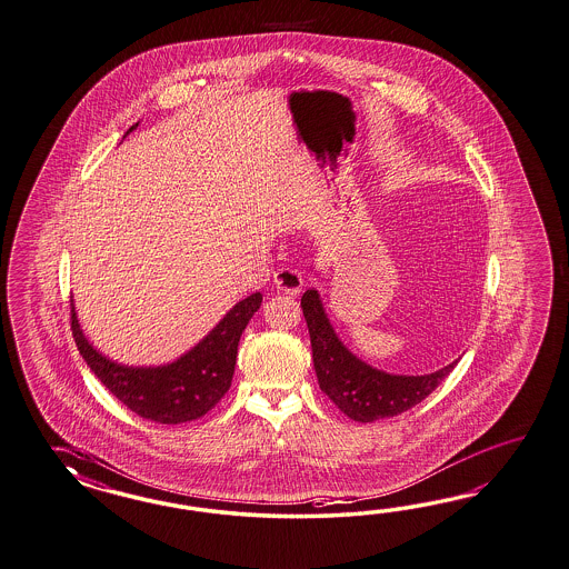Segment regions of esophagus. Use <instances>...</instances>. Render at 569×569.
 <instances>
[{
    "label": "esophagus",
    "instance_id": "34e87169",
    "mask_svg": "<svg viewBox=\"0 0 569 569\" xmlns=\"http://www.w3.org/2000/svg\"><path fill=\"white\" fill-rule=\"evenodd\" d=\"M273 283H276L279 292L300 293L302 286H305V279H302V273L298 269L281 267L273 273Z\"/></svg>",
    "mask_w": 569,
    "mask_h": 569
}]
</instances>
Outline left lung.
I'll list each match as a JSON object with an SVG mask.
<instances>
[{"label": "left lung", "mask_w": 569, "mask_h": 569, "mask_svg": "<svg viewBox=\"0 0 569 569\" xmlns=\"http://www.w3.org/2000/svg\"><path fill=\"white\" fill-rule=\"evenodd\" d=\"M300 307L307 319L319 387L343 415L356 422H372L415 408L458 365L456 360L443 369L420 377L389 375L372 369L339 341L317 290H307Z\"/></svg>", "instance_id": "obj_1"}]
</instances>
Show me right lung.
<instances>
[{
    "label": "right lung",
    "instance_id": "1",
    "mask_svg": "<svg viewBox=\"0 0 569 569\" xmlns=\"http://www.w3.org/2000/svg\"><path fill=\"white\" fill-rule=\"evenodd\" d=\"M261 302V292L240 300L207 338L163 367H123L94 350L78 325L74 302L70 300L72 336L97 379L128 410L159 425H180L207 415L228 393L240 336Z\"/></svg>",
    "mask_w": 569,
    "mask_h": 569
}]
</instances>
